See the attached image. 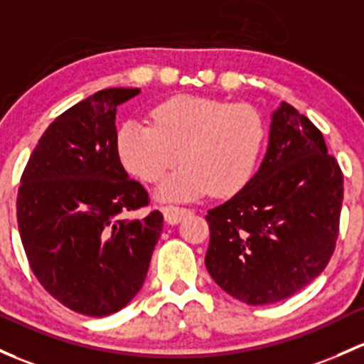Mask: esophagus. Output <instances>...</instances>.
Wrapping results in <instances>:
<instances>
[{
	"instance_id": "34e87169",
	"label": "esophagus",
	"mask_w": 364,
	"mask_h": 364,
	"mask_svg": "<svg viewBox=\"0 0 364 364\" xmlns=\"http://www.w3.org/2000/svg\"><path fill=\"white\" fill-rule=\"evenodd\" d=\"M162 213H164V218H166L167 223L178 225L183 218L188 216L192 211H190V209H185V208H178V205H166V208H162Z\"/></svg>"
}]
</instances>
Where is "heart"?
Instances as JSON below:
<instances>
[{"mask_svg": "<svg viewBox=\"0 0 364 364\" xmlns=\"http://www.w3.org/2000/svg\"><path fill=\"white\" fill-rule=\"evenodd\" d=\"M151 125L127 122L117 134L124 167L144 183L162 181L159 195L192 200L208 192L228 197L244 188L255 172L265 141L256 109L209 97L179 95L156 106Z\"/></svg>", "mask_w": 364, "mask_h": 364, "instance_id": "obj_1", "label": "heart"}]
</instances>
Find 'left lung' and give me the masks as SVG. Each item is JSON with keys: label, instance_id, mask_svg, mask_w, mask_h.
Returning a JSON list of instances; mask_svg holds the SVG:
<instances>
[{"label": "left lung", "instance_id": "left-lung-1", "mask_svg": "<svg viewBox=\"0 0 364 364\" xmlns=\"http://www.w3.org/2000/svg\"><path fill=\"white\" fill-rule=\"evenodd\" d=\"M342 200L343 174L323 134L281 102L258 172L230 200L208 211V272L244 304L289 298L326 269Z\"/></svg>", "mask_w": 364, "mask_h": 364}]
</instances>
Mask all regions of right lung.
<instances>
[{"instance_id": "add662e5", "label": "right lung", "mask_w": 364, "mask_h": 364, "mask_svg": "<svg viewBox=\"0 0 364 364\" xmlns=\"http://www.w3.org/2000/svg\"><path fill=\"white\" fill-rule=\"evenodd\" d=\"M139 89H105L55 118L31 153L17 195L22 246L40 284L71 311L105 317L143 288L164 227L117 151V108Z\"/></svg>"}]
</instances>
